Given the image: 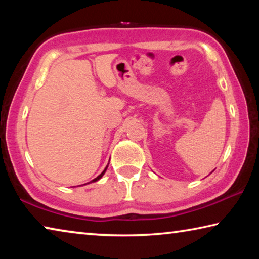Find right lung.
<instances>
[{
  "label": "right lung",
  "mask_w": 259,
  "mask_h": 259,
  "mask_svg": "<svg viewBox=\"0 0 259 259\" xmlns=\"http://www.w3.org/2000/svg\"><path fill=\"white\" fill-rule=\"evenodd\" d=\"M106 169H107V166H106V168H105V169H104V171H103L102 174H100L98 177H96L95 179H93V181H91V182H89V183H95V182H97V181H99V179H100V178H102V177L104 176V174H105V171H106ZM89 183H88V184H89ZM83 185H85V184H83Z\"/></svg>",
  "instance_id": "1"
}]
</instances>
